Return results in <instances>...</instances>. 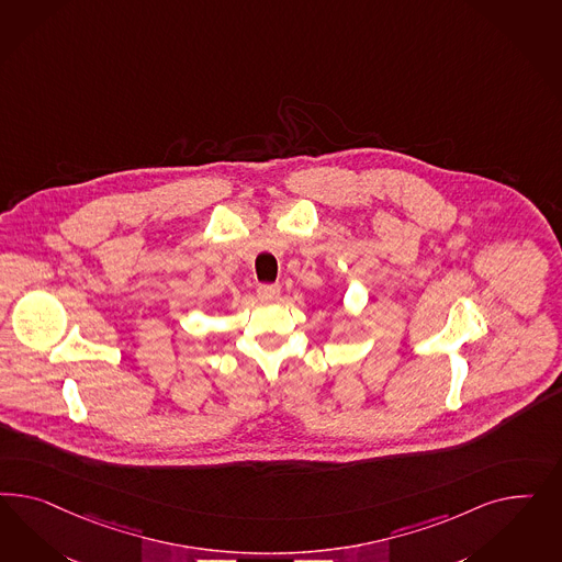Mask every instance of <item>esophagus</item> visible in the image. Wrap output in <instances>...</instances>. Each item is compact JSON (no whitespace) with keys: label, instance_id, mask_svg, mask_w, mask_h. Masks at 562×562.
<instances>
[{"label":"esophagus","instance_id":"obj_1","mask_svg":"<svg viewBox=\"0 0 562 562\" xmlns=\"http://www.w3.org/2000/svg\"><path fill=\"white\" fill-rule=\"evenodd\" d=\"M257 296H259L261 301H266V303L276 301V299L280 296V286H278V284H259V286H257Z\"/></svg>","mask_w":562,"mask_h":562}]
</instances>
